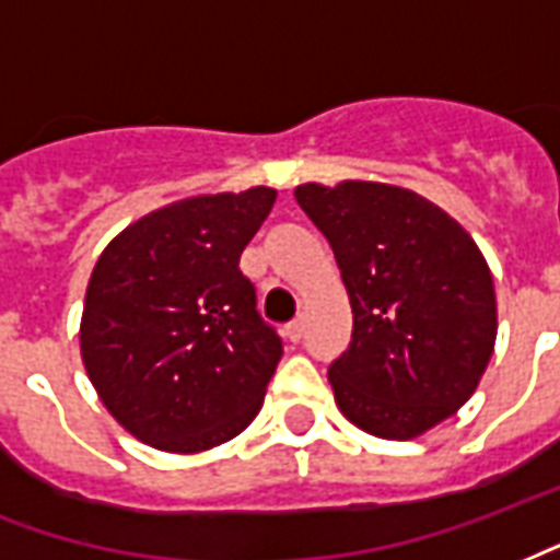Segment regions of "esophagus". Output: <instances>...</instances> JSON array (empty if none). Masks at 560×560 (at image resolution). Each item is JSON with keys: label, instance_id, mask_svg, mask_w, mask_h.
Segmentation results:
<instances>
[{"label": "esophagus", "instance_id": "34e87169", "mask_svg": "<svg viewBox=\"0 0 560 560\" xmlns=\"http://www.w3.org/2000/svg\"><path fill=\"white\" fill-rule=\"evenodd\" d=\"M302 332H305V317H296V320H291L288 326H284V338L293 343L300 341Z\"/></svg>", "mask_w": 560, "mask_h": 560}]
</instances>
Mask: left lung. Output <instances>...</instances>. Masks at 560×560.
Returning a JSON list of instances; mask_svg holds the SVG:
<instances>
[{"mask_svg":"<svg viewBox=\"0 0 560 560\" xmlns=\"http://www.w3.org/2000/svg\"><path fill=\"white\" fill-rule=\"evenodd\" d=\"M335 252L353 341L329 364L335 404L380 439H416L457 412L490 364L499 312L487 258L457 219L376 180L293 189Z\"/></svg>","mask_w":560,"mask_h":560,"instance_id":"1","label":"left lung"}]
</instances>
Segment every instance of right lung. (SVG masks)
<instances>
[{
  "label": "right lung",
  "instance_id": "1",
  "mask_svg": "<svg viewBox=\"0 0 560 560\" xmlns=\"http://www.w3.org/2000/svg\"><path fill=\"white\" fill-rule=\"evenodd\" d=\"M272 186L172 201L109 240L91 269L80 353L109 416L172 454L217 448L252 424L281 359L240 255Z\"/></svg>",
  "mask_w": 560,
  "mask_h": 560
}]
</instances>
